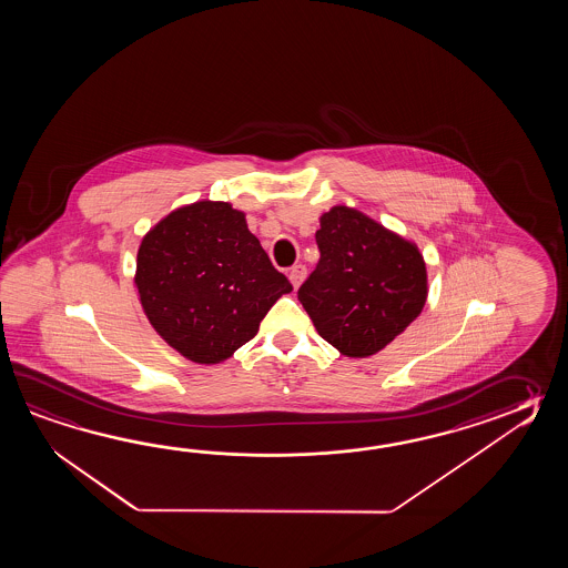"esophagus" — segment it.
I'll return each mask as SVG.
<instances>
[{
  "mask_svg": "<svg viewBox=\"0 0 568 568\" xmlns=\"http://www.w3.org/2000/svg\"><path fill=\"white\" fill-rule=\"evenodd\" d=\"M288 278L290 282H292V286L298 288L302 282H304V278H306V267L302 266V264L290 267Z\"/></svg>",
  "mask_w": 568,
  "mask_h": 568,
  "instance_id": "esophagus-1",
  "label": "esophagus"
}]
</instances>
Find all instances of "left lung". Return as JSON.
<instances>
[{"instance_id": "1", "label": "left lung", "mask_w": 568, "mask_h": 568, "mask_svg": "<svg viewBox=\"0 0 568 568\" xmlns=\"http://www.w3.org/2000/svg\"><path fill=\"white\" fill-rule=\"evenodd\" d=\"M318 221L321 260L298 301L341 355L369 357L423 313L426 262L416 243L353 206H333Z\"/></svg>"}]
</instances>
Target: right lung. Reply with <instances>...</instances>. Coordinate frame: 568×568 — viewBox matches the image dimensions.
Masks as SVG:
<instances>
[{
	"instance_id": "right-lung-1",
	"label": "right lung",
	"mask_w": 568,
	"mask_h": 568,
	"mask_svg": "<svg viewBox=\"0 0 568 568\" xmlns=\"http://www.w3.org/2000/svg\"><path fill=\"white\" fill-rule=\"evenodd\" d=\"M133 282L158 335L201 365L230 359L292 292L245 213L209 199L170 211L145 233Z\"/></svg>"
}]
</instances>
